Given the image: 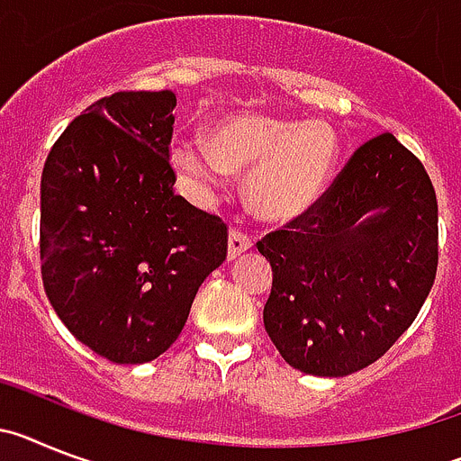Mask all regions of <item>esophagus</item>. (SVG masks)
Returning <instances> with one entry per match:
<instances>
[{"instance_id":"34e87169","label":"esophagus","mask_w":461,"mask_h":461,"mask_svg":"<svg viewBox=\"0 0 461 461\" xmlns=\"http://www.w3.org/2000/svg\"><path fill=\"white\" fill-rule=\"evenodd\" d=\"M253 248V241H250V236L243 234L241 230H236V227H231L230 230V241H227V258L230 259H236L239 255H243L246 250H250Z\"/></svg>"}]
</instances>
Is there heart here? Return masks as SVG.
I'll list each match as a JSON object with an SVG mask.
<instances>
[{
    "label": "heart",
    "mask_w": 461,
    "mask_h": 461,
    "mask_svg": "<svg viewBox=\"0 0 461 461\" xmlns=\"http://www.w3.org/2000/svg\"><path fill=\"white\" fill-rule=\"evenodd\" d=\"M341 143L327 122L236 115L215 122L206 146L178 141L171 164L183 185L199 199L213 197L230 174H246L243 194L258 218L292 222L325 197Z\"/></svg>",
    "instance_id": "heart-1"
}]
</instances>
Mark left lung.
<instances>
[{"label":"left lung","instance_id":"obj_1","mask_svg":"<svg viewBox=\"0 0 461 461\" xmlns=\"http://www.w3.org/2000/svg\"><path fill=\"white\" fill-rule=\"evenodd\" d=\"M274 271L264 327L290 366L355 374L413 325L438 267V206L394 136L352 153L308 215L258 241Z\"/></svg>","mask_w":461,"mask_h":461}]
</instances>
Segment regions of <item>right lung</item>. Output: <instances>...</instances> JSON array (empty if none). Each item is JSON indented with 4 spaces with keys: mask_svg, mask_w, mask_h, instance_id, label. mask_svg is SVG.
I'll list each match as a JSON object with an SVG mask.
<instances>
[{
    "mask_svg": "<svg viewBox=\"0 0 461 461\" xmlns=\"http://www.w3.org/2000/svg\"><path fill=\"white\" fill-rule=\"evenodd\" d=\"M176 95L115 92L71 120L41 174V278L64 327L115 364L159 357L227 258V225L176 194Z\"/></svg>",
    "mask_w": 461,
    "mask_h": 461,
    "instance_id": "add662e5",
    "label": "right lung"
}]
</instances>
